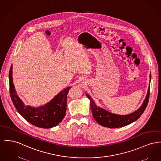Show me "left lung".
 <instances>
[{"mask_svg": "<svg viewBox=\"0 0 161 161\" xmlns=\"http://www.w3.org/2000/svg\"><path fill=\"white\" fill-rule=\"evenodd\" d=\"M151 78L150 74V81ZM86 95L90 100L92 114L95 121L104 127L109 128H117L125 126L129 124H131L137 120L141 116L148 103L150 97V86L148 87L145 99L143 101L142 106L134 113L128 115H118L111 113L102 108L97 106L91 97L86 93Z\"/></svg>", "mask_w": 161, "mask_h": 161, "instance_id": "obj_1", "label": "left lung"}]
</instances>
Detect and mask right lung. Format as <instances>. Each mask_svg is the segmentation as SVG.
<instances>
[{
  "instance_id": "add662e5",
  "label": "right lung",
  "mask_w": 161,
  "mask_h": 161,
  "mask_svg": "<svg viewBox=\"0 0 161 161\" xmlns=\"http://www.w3.org/2000/svg\"><path fill=\"white\" fill-rule=\"evenodd\" d=\"M12 65L9 72L10 97L16 110L28 122L41 128L56 126L66 115L67 96L71 87L61 91L47 104L39 107L25 106L16 94L12 76Z\"/></svg>"
}]
</instances>
